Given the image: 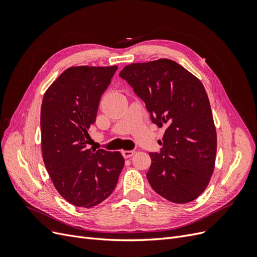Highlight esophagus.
<instances>
[{"instance_id": "34e87169", "label": "esophagus", "mask_w": 257, "mask_h": 257, "mask_svg": "<svg viewBox=\"0 0 257 257\" xmlns=\"http://www.w3.org/2000/svg\"><path fill=\"white\" fill-rule=\"evenodd\" d=\"M134 153H135L134 150H123V151H122V155H123V157L125 158V159H128V158H131V157H133Z\"/></svg>"}]
</instances>
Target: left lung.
I'll return each mask as SVG.
<instances>
[{
    "instance_id": "8db88e82",
    "label": "left lung",
    "mask_w": 257,
    "mask_h": 257,
    "mask_svg": "<svg viewBox=\"0 0 257 257\" xmlns=\"http://www.w3.org/2000/svg\"><path fill=\"white\" fill-rule=\"evenodd\" d=\"M119 76L141 97L151 120L167 128L160 152H150L147 179L176 204L196 199L212 176L216 131L203 83L177 62L159 59L126 65Z\"/></svg>"
}]
</instances>
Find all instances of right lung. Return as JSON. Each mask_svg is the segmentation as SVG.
Masks as SVG:
<instances>
[{
  "label": "right lung",
  "mask_w": 257,
  "mask_h": 257,
  "mask_svg": "<svg viewBox=\"0 0 257 257\" xmlns=\"http://www.w3.org/2000/svg\"><path fill=\"white\" fill-rule=\"evenodd\" d=\"M118 66H73L45 92L42 152L60 195L77 207L91 208L113 192L124 166L120 152L88 149V130L99 100Z\"/></svg>",
  "instance_id": "add662e5"
}]
</instances>
